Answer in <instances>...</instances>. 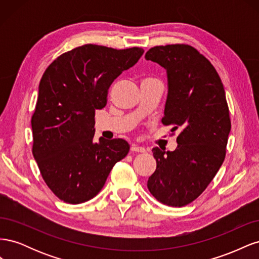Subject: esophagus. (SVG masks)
Listing matches in <instances>:
<instances>
[{
  "label": "esophagus",
  "mask_w": 259,
  "mask_h": 259,
  "mask_svg": "<svg viewBox=\"0 0 259 259\" xmlns=\"http://www.w3.org/2000/svg\"><path fill=\"white\" fill-rule=\"evenodd\" d=\"M131 151L144 153V152H146V149L143 148V147H139V146H137V145H132V146H131Z\"/></svg>",
  "instance_id": "esophagus-1"
}]
</instances>
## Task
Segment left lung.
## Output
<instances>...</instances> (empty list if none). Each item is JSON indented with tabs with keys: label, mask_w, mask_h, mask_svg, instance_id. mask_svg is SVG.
<instances>
[{
	"label": "left lung",
	"mask_w": 259,
	"mask_h": 259,
	"mask_svg": "<svg viewBox=\"0 0 259 259\" xmlns=\"http://www.w3.org/2000/svg\"><path fill=\"white\" fill-rule=\"evenodd\" d=\"M145 58L167 70L162 123L182 127L175 151L152 149L156 169L148 179L153 197L168 206L189 204L221 168L231 130L223 82L210 61L188 44L154 46Z\"/></svg>",
	"instance_id": "left-lung-1"
}]
</instances>
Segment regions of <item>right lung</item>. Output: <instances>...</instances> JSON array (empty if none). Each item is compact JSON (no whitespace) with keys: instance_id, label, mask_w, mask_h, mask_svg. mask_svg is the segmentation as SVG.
Returning a JSON list of instances; mask_svg holds the SVG:
<instances>
[{"instance_id":"right-lung-1","label":"right lung","mask_w":259,"mask_h":259,"mask_svg":"<svg viewBox=\"0 0 259 259\" xmlns=\"http://www.w3.org/2000/svg\"><path fill=\"white\" fill-rule=\"evenodd\" d=\"M144 52L85 44L61 54L43 73L31 117L32 154L45 184L61 201L93 199L128 153L130 145L121 138L93 142L94 117L107 105L114 79Z\"/></svg>"}]
</instances>
